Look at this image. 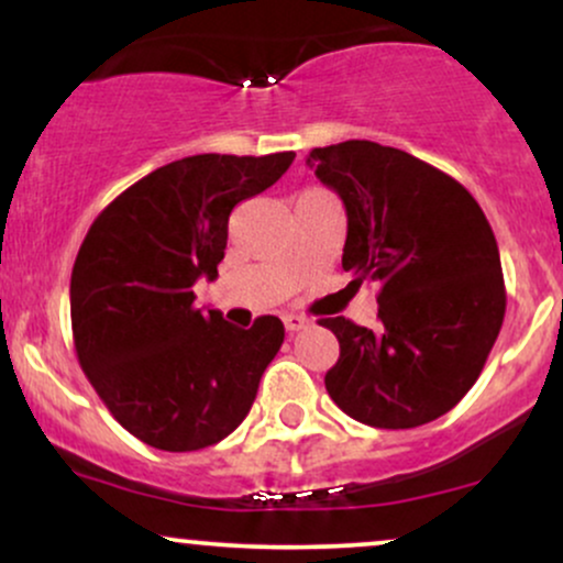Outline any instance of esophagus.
Instances as JSON below:
<instances>
[{
	"label": "esophagus",
	"instance_id": "obj_1",
	"mask_svg": "<svg viewBox=\"0 0 563 563\" xmlns=\"http://www.w3.org/2000/svg\"><path fill=\"white\" fill-rule=\"evenodd\" d=\"M283 322H286V331H290V333H296V331H301V328H307L309 325V320L303 318V314H283Z\"/></svg>",
	"mask_w": 563,
	"mask_h": 563
}]
</instances>
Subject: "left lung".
<instances>
[{
	"instance_id": "8db88e82",
	"label": "left lung",
	"mask_w": 563,
	"mask_h": 563,
	"mask_svg": "<svg viewBox=\"0 0 563 563\" xmlns=\"http://www.w3.org/2000/svg\"><path fill=\"white\" fill-rule=\"evenodd\" d=\"M307 164L344 200L341 267L380 286V331L320 320L341 346L328 394L376 429L437 421L476 384L506 314L487 217L450 174L378 142L314 147Z\"/></svg>"
}]
</instances>
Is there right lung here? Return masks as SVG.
Returning <instances> with one entry per match:
<instances>
[{
	"label": "right lung",
	"mask_w": 563,
	"mask_h": 563,
	"mask_svg": "<svg viewBox=\"0 0 563 563\" xmlns=\"http://www.w3.org/2000/svg\"><path fill=\"white\" fill-rule=\"evenodd\" d=\"M296 153H203L161 166L100 211L70 273L81 371L129 434L166 452L203 450L241 426L286 328L249 331L196 309L217 277L232 209L275 185Z\"/></svg>",
	"instance_id": "1"
}]
</instances>
